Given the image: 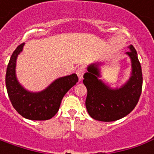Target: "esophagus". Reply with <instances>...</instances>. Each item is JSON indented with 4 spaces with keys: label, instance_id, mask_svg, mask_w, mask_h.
Masks as SVG:
<instances>
[{
    "label": "esophagus",
    "instance_id": "1",
    "mask_svg": "<svg viewBox=\"0 0 154 154\" xmlns=\"http://www.w3.org/2000/svg\"><path fill=\"white\" fill-rule=\"evenodd\" d=\"M84 72H85V70H84L83 67H78V68L77 69V71H76V73H77V77H78V78H79V80H82V79Z\"/></svg>",
    "mask_w": 154,
    "mask_h": 154
}]
</instances>
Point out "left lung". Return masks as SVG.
<instances>
[{
	"instance_id": "obj_1",
	"label": "left lung",
	"mask_w": 154,
	"mask_h": 154,
	"mask_svg": "<svg viewBox=\"0 0 154 154\" xmlns=\"http://www.w3.org/2000/svg\"><path fill=\"white\" fill-rule=\"evenodd\" d=\"M126 54L131 59L132 72L129 81L120 88L112 89L98 77L99 65L92 63L84 74L83 83L87 89L86 107L91 118L104 122L115 121L125 117L132 111L142 92L143 76L141 65L137 52L133 45Z\"/></svg>"
}]
</instances>
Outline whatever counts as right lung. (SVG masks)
Returning <instances> with one entry per match:
<instances>
[{"mask_svg": "<svg viewBox=\"0 0 154 154\" xmlns=\"http://www.w3.org/2000/svg\"><path fill=\"white\" fill-rule=\"evenodd\" d=\"M25 43L16 48L9 61L5 86L12 106L20 116L32 120H47L59 110L64 95L78 82L77 74L60 77L40 92L25 90L17 81L15 65L18 54L23 50Z\"/></svg>", "mask_w": 154, "mask_h": 154, "instance_id": "1", "label": "right lung"}]
</instances>
